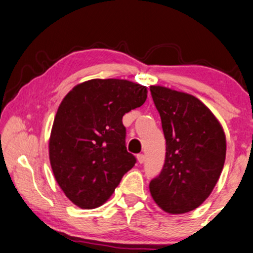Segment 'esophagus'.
Returning a JSON list of instances; mask_svg holds the SVG:
<instances>
[{"label":"esophagus","mask_w":253,"mask_h":253,"mask_svg":"<svg viewBox=\"0 0 253 253\" xmlns=\"http://www.w3.org/2000/svg\"><path fill=\"white\" fill-rule=\"evenodd\" d=\"M137 160H138V162L140 163V164L144 163L145 162V155H144V154H138Z\"/></svg>","instance_id":"1"}]
</instances>
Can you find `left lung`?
Segmentation results:
<instances>
[{"instance_id":"1","label":"left lung","mask_w":253,"mask_h":253,"mask_svg":"<svg viewBox=\"0 0 253 253\" xmlns=\"http://www.w3.org/2000/svg\"><path fill=\"white\" fill-rule=\"evenodd\" d=\"M167 141L166 162L149 184L168 213H186L206 201L224 168L226 135L210 109L192 94L151 85Z\"/></svg>"}]
</instances>
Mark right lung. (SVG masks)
I'll list each match as a JSON object with an SVG mask.
<instances>
[{
    "label": "right lung",
    "instance_id": "1",
    "mask_svg": "<svg viewBox=\"0 0 253 253\" xmlns=\"http://www.w3.org/2000/svg\"><path fill=\"white\" fill-rule=\"evenodd\" d=\"M146 98L145 85L119 79L89 80L65 96L51 129L49 157L56 181L75 206H102L133 168L122 118Z\"/></svg>",
    "mask_w": 253,
    "mask_h": 253
}]
</instances>
